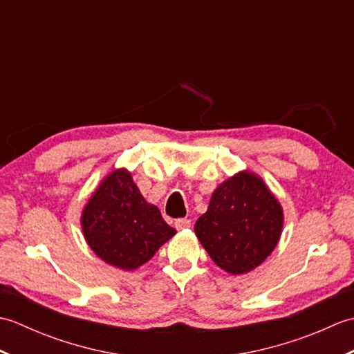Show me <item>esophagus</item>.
Here are the masks:
<instances>
[{
	"instance_id": "esophagus-1",
	"label": "esophagus",
	"mask_w": 354,
	"mask_h": 354,
	"mask_svg": "<svg viewBox=\"0 0 354 354\" xmlns=\"http://www.w3.org/2000/svg\"><path fill=\"white\" fill-rule=\"evenodd\" d=\"M190 225H192V221H190V219H176L175 228H176V230H185V228H189Z\"/></svg>"
}]
</instances>
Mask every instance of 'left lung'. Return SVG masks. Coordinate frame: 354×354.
Returning <instances> with one entry per match:
<instances>
[{
  "label": "left lung",
  "mask_w": 354,
  "mask_h": 354,
  "mask_svg": "<svg viewBox=\"0 0 354 354\" xmlns=\"http://www.w3.org/2000/svg\"><path fill=\"white\" fill-rule=\"evenodd\" d=\"M281 228L278 201L246 171L217 187L194 232L216 265L236 275L250 272L274 251Z\"/></svg>",
  "instance_id": "8db88e82"
}]
</instances>
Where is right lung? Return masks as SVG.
Returning a JSON list of instances; mask_svg holds the SVG:
<instances>
[{
    "label": "right lung",
    "instance_id": "obj_1",
    "mask_svg": "<svg viewBox=\"0 0 354 354\" xmlns=\"http://www.w3.org/2000/svg\"><path fill=\"white\" fill-rule=\"evenodd\" d=\"M82 228L102 260L126 270L145 265L176 232L160 209L147 204L123 169L103 179L84 209Z\"/></svg>",
    "mask_w": 354,
    "mask_h": 354
}]
</instances>
